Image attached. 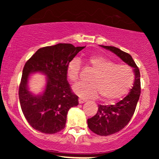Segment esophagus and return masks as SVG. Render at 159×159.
<instances>
[{
  "label": "esophagus",
  "instance_id": "esophagus-1",
  "mask_svg": "<svg viewBox=\"0 0 159 159\" xmlns=\"http://www.w3.org/2000/svg\"><path fill=\"white\" fill-rule=\"evenodd\" d=\"M78 102H79L80 104H83L87 102V99H85V98H78Z\"/></svg>",
  "mask_w": 159,
  "mask_h": 159
}]
</instances>
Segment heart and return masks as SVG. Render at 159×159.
<instances>
[{
	"label": "heart",
	"instance_id": "1",
	"mask_svg": "<svg viewBox=\"0 0 159 159\" xmlns=\"http://www.w3.org/2000/svg\"><path fill=\"white\" fill-rule=\"evenodd\" d=\"M89 65L94 71L90 83L79 82L73 86V91L81 97L100 98L105 102H112L129 92L134 82V73L127 65L115 64L105 57L91 55L88 57ZM81 63L78 58H73L67 66L66 73L72 83L78 79Z\"/></svg>",
	"mask_w": 159,
	"mask_h": 159
}]
</instances>
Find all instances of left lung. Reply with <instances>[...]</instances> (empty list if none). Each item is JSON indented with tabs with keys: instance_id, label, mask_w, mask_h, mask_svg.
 Wrapping results in <instances>:
<instances>
[{
	"instance_id": "obj_1",
	"label": "left lung",
	"mask_w": 159,
	"mask_h": 159,
	"mask_svg": "<svg viewBox=\"0 0 159 159\" xmlns=\"http://www.w3.org/2000/svg\"><path fill=\"white\" fill-rule=\"evenodd\" d=\"M107 49L128 65L134 68V82L129 93L115 105H98L95 116L87 120L89 129L100 136H107L120 132L132 119L140 95V70L132 56L114 46L100 45Z\"/></svg>"
}]
</instances>
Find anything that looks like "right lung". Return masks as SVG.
<instances>
[{
	"mask_svg": "<svg viewBox=\"0 0 159 159\" xmlns=\"http://www.w3.org/2000/svg\"><path fill=\"white\" fill-rule=\"evenodd\" d=\"M84 47L59 43L39 48L25 63L19 85L20 105L27 121L36 130L54 134L65 128L67 113L78 105V97L67 81L68 63ZM41 72L47 76L43 94H32L28 90L29 75Z\"/></svg>",
	"mask_w": 159,
	"mask_h": 159,
	"instance_id": "obj_1",
	"label": "right lung"
}]
</instances>
